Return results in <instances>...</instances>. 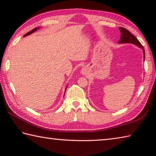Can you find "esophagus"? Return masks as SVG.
Here are the masks:
<instances>
[{"label":"esophagus","mask_w":156,"mask_h":156,"mask_svg":"<svg viewBox=\"0 0 156 156\" xmlns=\"http://www.w3.org/2000/svg\"><path fill=\"white\" fill-rule=\"evenodd\" d=\"M81 73H82V74H86V73H87V70L85 69L84 68H83V69H82V70H81Z\"/></svg>","instance_id":"esophagus-1"}]
</instances>
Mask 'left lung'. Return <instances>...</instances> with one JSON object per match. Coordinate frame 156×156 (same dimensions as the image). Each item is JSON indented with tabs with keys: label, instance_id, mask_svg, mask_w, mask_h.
<instances>
[{
	"label": "left lung",
	"instance_id": "8db88e82",
	"mask_svg": "<svg viewBox=\"0 0 156 156\" xmlns=\"http://www.w3.org/2000/svg\"><path fill=\"white\" fill-rule=\"evenodd\" d=\"M119 30L120 31L121 35H120V41H118V43H131L135 45L138 46L140 48L142 49V51H143L144 54V61L145 58V52L143 46L142 45L141 43H140L139 41L137 39L135 36H133L131 33L129 32V31L126 30L124 27H119Z\"/></svg>",
	"mask_w": 156,
	"mask_h": 156
}]
</instances>
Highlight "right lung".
Returning <instances> with one entry per match:
<instances>
[{
    "mask_svg": "<svg viewBox=\"0 0 156 156\" xmlns=\"http://www.w3.org/2000/svg\"><path fill=\"white\" fill-rule=\"evenodd\" d=\"M38 29H40V27H37V28L34 29V30H31L30 31H29V32H27V34H26L24 36H28V35H30V34H32V33L35 32V31H36L37 30H38ZM67 87H66V89H67Z\"/></svg>",
    "mask_w": 156,
    "mask_h": 156,
    "instance_id": "obj_1",
    "label": "right lung"
}]
</instances>
